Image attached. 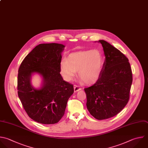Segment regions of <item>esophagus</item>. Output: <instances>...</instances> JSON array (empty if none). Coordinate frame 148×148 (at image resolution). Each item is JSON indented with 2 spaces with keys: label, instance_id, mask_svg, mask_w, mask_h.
Masks as SVG:
<instances>
[{
  "label": "esophagus",
  "instance_id": "1",
  "mask_svg": "<svg viewBox=\"0 0 148 148\" xmlns=\"http://www.w3.org/2000/svg\"><path fill=\"white\" fill-rule=\"evenodd\" d=\"M80 90H81V88L79 86H74V91H75V92H77V91H79Z\"/></svg>",
  "mask_w": 148,
  "mask_h": 148
}]
</instances>
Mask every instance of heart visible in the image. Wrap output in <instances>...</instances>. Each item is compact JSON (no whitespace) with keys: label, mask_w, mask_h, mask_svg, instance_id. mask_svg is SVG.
<instances>
[{"label":"heart","mask_w":148,"mask_h":148,"mask_svg":"<svg viewBox=\"0 0 148 148\" xmlns=\"http://www.w3.org/2000/svg\"><path fill=\"white\" fill-rule=\"evenodd\" d=\"M103 64V58L98 50H89L72 53L61 61L60 72L64 79L71 81L77 71L79 77L86 84H91L99 78Z\"/></svg>","instance_id":"1"}]
</instances>
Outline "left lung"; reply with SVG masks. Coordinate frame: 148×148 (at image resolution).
I'll return each instance as SVG.
<instances>
[{
    "mask_svg": "<svg viewBox=\"0 0 148 148\" xmlns=\"http://www.w3.org/2000/svg\"><path fill=\"white\" fill-rule=\"evenodd\" d=\"M105 56L101 75L92 86L84 88L87 108L96 119L117 114L127 105L132 82L128 59L107 42L100 40Z\"/></svg>",
    "mask_w": 148,
    "mask_h": 148,
    "instance_id": "obj_1",
    "label": "left lung"
}]
</instances>
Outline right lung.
<instances>
[{
  "mask_svg": "<svg viewBox=\"0 0 148 148\" xmlns=\"http://www.w3.org/2000/svg\"><path fill=\"white\" fill-rule=\"evenodd\" d=\"M65 46L58 43L40 44L24 58L18 69V97L29 116L44 124L58 123L63 117L73 86L60 74L61 53ZM34 73L43 77L42 87L35 89L30 83Z\"/></svg>",
  "mask_w": 148,
  "mask_h": 148,
  "instance_id": "add662e5",
  "label": "right lung"
}]
</instances>
